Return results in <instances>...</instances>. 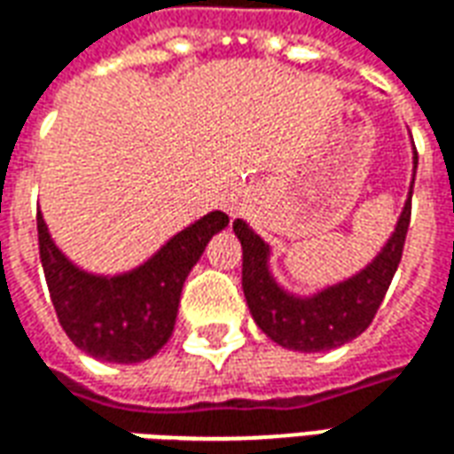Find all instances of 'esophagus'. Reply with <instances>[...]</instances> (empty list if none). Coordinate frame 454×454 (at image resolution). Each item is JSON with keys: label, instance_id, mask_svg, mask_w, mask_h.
I'll return each mask as SVG.
<instances>
[{"label": "esophagus", "instance_id": "obj_1", "mask_svg": "<svg viewBox=\"0 0 454 454\" xmlns=\"http://www.w3.org/2000/svg\"><path fill=\"white\" fill-rule=\"evenodd\" d=\"M247 208V199L243 192H231V194H226V199H223V211H226L228 216L236 218L240 216V214H246Z\"/></svg>", "mask_w": 454, "mask_h": 454}]
</instances>
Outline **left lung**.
<instances>
[{
	"instance_id": "left-lung-1",
	"label": "left lung",
	"mask_w": 454,
	"mask_h": 454,
	"mask_svg": "<svg viewBox=\"0 0 454 454\" xmlns=\"http://www.w3.org/2000/svg\"><path fill=\"white\" fill-rule=\"evenodd\" d=\"M416 168L419 155H413V177ZM411 197L413 179L394 233L370 265L311 296L292 294L277 282L270 270V246L243 218H236L233 231L243 246V294L260 331L277 345L296 352L333 350L364 333L401 262L411 221Z\"/></svg>"
}]
</instances>
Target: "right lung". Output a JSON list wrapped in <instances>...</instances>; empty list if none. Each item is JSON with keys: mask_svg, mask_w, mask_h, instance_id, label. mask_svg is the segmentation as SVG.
Segmentation results:
<instances>
[{"mask_svg": "<svg viewBox=\"0 0 454 454\" xmlns=\"http://www.w3.org/2000/svg\"><path fill=\"white\" fill-rule=\"evenodd\" d=\"M38 247L55 314L67 338L102 362H143L175 331L184 279L208 240L228 226L223 211H211L179 231L143 265L121 275H94L55 246L38 211Z\"/></svg>", "mask_w": 454, "mask_h": 454, "instance_id": "right-lung-1", "label": "right lung"}]
</instances>
